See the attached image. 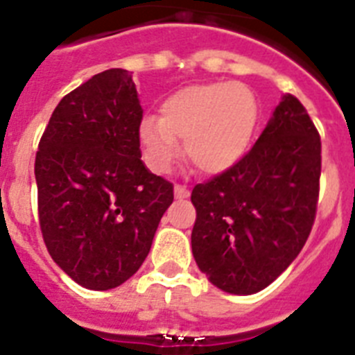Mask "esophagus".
<instances>
[{"instance_id":"obj_1","label":"esophagus","mask_w":355,"mask_h":355,"mask_svg":"<svg viewBox=\"0 0 355 355\" xmlns=\"http://www.w3.org/2000/svg\"><path fill=\"white\" fill-rule=\"evenodd\" d=\"M174 196H175V199H187V197L190 196V192H188V190L183 187V184H175V187H174Z\"/></svg>"}]
</instances>
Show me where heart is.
I'll list each match as a JSON object with an SVG mask.
<instances>
[{"label": "heart", "mask_w": 355, "mask_h": 355, "mask_svg": "<svg viewBox=\"0 0 355 355\" xmlns=\"http://www.w3.org/2000/svg\"><path fill=\"white\" fill-rule=\"evenodd\" d=\"M258 121V103L249 87L216 81L178 90L162 105V117L140 122V146L147 167L167 172L181 153L205 174L229 168L245 153Z\"/></svg>", "instance_id": "obj_1"}]
</instances>
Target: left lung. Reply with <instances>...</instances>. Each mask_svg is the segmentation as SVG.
I'll return each instance as SVG.
<instances>
[{
    "instance_id": "left-lung-1",
    "label": "left lung",
    "mask_w": 355,
    "mask_h": 355,
    "mask_svg": "<svg viewBox=\"0 0 355 355\" xmlns=\"http://www.w3.org/2000/svg\"><path fill=\"white\" fill-rule=\"evenodd\" d=\"M322 172L318 130L302 103L283 97L258 142L192 190V252L216 288L258 293L302 250L315 224Z\"/></svg>"
}]
</instances>
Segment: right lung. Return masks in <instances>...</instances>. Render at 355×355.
Here are the masks:
<instances>
[{
  "instance_id": "right-lung-1",
  "label": "right lung",
  "mask_w": 355,
  "mask_h": 355,
  "mask_svg": "<svg viewBox=\"0 0 355 355\" xmlns=\"http://www.w3.org/2000/svg\"><path fill=\"white\" fill-rule=\"evenodd\" d=\"M131 72L108 69L69 92L35 156L37 205L53 261L89 290L121 286L142 266L174 184L146 168Z\"/></svg>"
}]
</instances>
